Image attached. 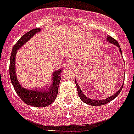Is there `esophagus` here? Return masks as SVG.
Instances as JSON below:
<instances>
[{
    "instance_id": "esophagus-1",
    "label": "esophagus",
    "mask_w": 134,
    "mask_h": 134,
    "mask_svg": "<svg viewBox=\"0 0 134 134\" xmlns=\"http://www.w3.org/2000/svg\"><path fill=\"white\" fill-rule=\"evenodd\" d=\"M67 66L69 67H72L74 66V63H73L72 61H69L67 62Z\"/></svg>"
}]
</instances>
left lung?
Segmentation results:
<instances>
[{
  "mask_svg": "<svg viewBox=\"0 0 134 134\" xmlns=\"http://www.w3.org/2000/svg\"><path fill=\"white\" fill-rule=\"evenodd\" d=\"M106 40H107L108 41H109L110 43H113L114 45H115V46H117L119 49V51H120L121 54H122V51H121V47H120V46H119V43H118V41H116V39H114V38L111 37L110 36L108 35L107 37V39H106ZM75 82H76V86H77V93H78V95H79V97H80L81 100H82L83 102H84V103H87V104H89V105H93V106H99V105H104V104H106V103H109L110 102H111L112 100L114 99V98H116V97L119 95V93H121V91H122V86H123V85H122V87H121V88H120V89H119V91H118L116 92V93L114 95H112V96L110 97H108V98H106L103 100H102H102H94V99H91L88 98V97H86V95H84L82 92V91H81L79 85L77 84V82H76V80H75Z\"/></svg>",
  "mask_w": 134,
  "mask_h": 134,
  "instance_id": "8db88e82",
  "label": "left lung"
}]
</instances>
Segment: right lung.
Here are the masks:
<instances>
[{"instance_id": "obj_1", "label": "right lung", "mask_w": 134, "mask_h": 134, "mask_svg": "<svg viewBox=\"0 0 134 134\" xmlns=\"http://www.w3.org/2000/svg\"><path fill=\"white\" fill-rule=\"evenodd\" d=\"M40 31H41L40 29H35L29 31L25 35H24L14 45L10 58L9 75L13 88L20 99L28 105H32L34 107L42 108L48 106L56 99L58 94V86L61 78L60 76L61 69H59L57 71L53 73V76H52L53 81L52 82L51 86L46 90H43V88H41V91H40V90H37V88L26 89L22 87L17 79L15 69V55L17 53V50H19L24 43H26V41H29L37 32H39Z\"/></svg>"}]
</instances>
